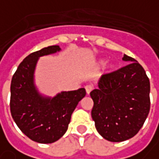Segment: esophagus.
Returning <instances> with one entry per match:
<instances>
[{"label":"esophagus","mask_w":159,"mask_h":159,"mask_svg":"<svg viewBox=\"0 0 159 159\" xmlns=\"http://www.w3.org/2000/svg\"><path fill=\"white\" fill-rule=\"evenodd\" d=\"M85 91H86L87 94L89 95L90 93L93 91V86H92V85H86V86H85Z\"/></svg>","instance_id":"1"}]
</instances>
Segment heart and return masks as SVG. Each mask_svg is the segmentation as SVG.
<instances>
[{"instance_id": "1", "label": "heart", "mask_w": 159, "mask_h": 159, "mask_svg": "<svg viewBox=\"0 0 159 159\" xmlns=\"http://www.w3.org/2000/svg\"><path fill=\"white\" fill-rule=\"evenodd\" d=\"M106 62H107V60H106V59H101L98 61V64H97V65H98V66H102L106 64ZM115 68H116V64L113 63V62H110V63H108V64H107V67H106V73L112 72Z\"/></svg>"}]
</instances>
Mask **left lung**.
I'll return each instance as SVG.
<instances>
[{
    "label": "left lung",
    "instance_id": "1",
    "mask_svg": "<svg viewBox=\"0 0 159 159\" xmlns=\"http://www.w3.org/2000/svg\"><path fill=\"white\" fill-rule=\"evenodd\" d=\"M127 66L103 75L90 95L92 117L104 139L120 142L134 137L142 127L150 107L149 80L139 62L124 54Z\"/></svg>",
    "mask_w": 159,
    "mask_h": 159
}]
</instances>
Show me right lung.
I'll list each match as a JSON object with an SVG mask.
<instances>
[{
    "instance_id": "obj_1",
    "label": "right lung",
    "mask_w": 159,
    "mask_h": 159,
    "mask_svg": "<svg viewBox=\"0 0 159 159\" xmlns=\"http://www.w3.org/2000/svg\"><path fill=\"white\" fill-rule=\"evenodd\" d=\"M60 51L59 45H52L29 54L11 80L12 118L24 134L39 143H52L66 134L71 115L86 94L84 88L60 92L54 97L40 93L34 79L39 59Z\"/></svg>"
}]
</instances>
